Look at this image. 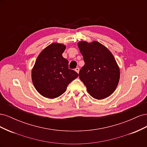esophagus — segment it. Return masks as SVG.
I'll return each instance as SVG.
<instances>
[{
  "label": "esophagus",
  "mask_w": 147,
  "mask_h": 147,
  "mask_svg": "<svg viewBox=\"0 0 147 147\" xmlns=\"http://www.w3.org/2000/svg\"><path fill=\"white\" fill-rule=\"evenodd\" d=\"M75 71H76V72H77V73H79V70H80V69H79L78 67H77L76 69H75Z\"/></svg>",
  "instance_id": "obj_1"
}]
</instances>
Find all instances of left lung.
Wrapping results in <instances>:
<instances>
[{
    "label": "left lung",
    "instance_id": "obj_1",
    "mask_svg": "<svg viewBox=\"0 0 147 147\" xmlns=\"http://www.w3.org/2000/svg\"><path fill=\"white\" fill-rule=\"evenodd\" d=\"M78 47L84 65L79 77L92 97L100 100L110 96L116 90L119 80V68L112 53L97 41H81Z\"/></svg>",
    "mask_w": 147,
    "mask_h": 147
}]
</instances>
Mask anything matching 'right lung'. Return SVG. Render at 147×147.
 <instances>
[{"label":"right lung","mask_w":147,"mask_h":147,"mask_svg":"<svg viewBox=\"0 0 147 147\" xmlns=\"http://www.w3.org/2000/svg\"><path fill=\"white\" fill-rule=\"evenodd\" d=\"M66 46L53 43L41 51L32 70V81L42 96L55 99L66 91L78 74L69 69V61L63 57Z\"/></svg>","instance_id":"add662e5"}]
</instances>
